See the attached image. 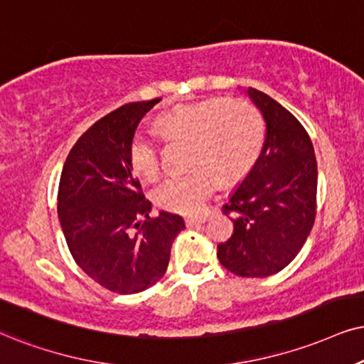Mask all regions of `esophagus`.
I'll return each instance as SVG.
<instances>
[{
  "label": "esophagus",
  "mask_w": 364,
  "mask_h": 364,
  "mask_svg": "<svg viewBox=\"0 0 364 364\" xmlns=\"http://www.w3.org/2000/svg\"><path fill=\"white\" fill-rule=\"evenodd\" d=\"M205 222H206V216H195V218H186V227L193 228V227H198V225H201Z\"/></svg>",
  "instance_id": "1"
}]
</instances>
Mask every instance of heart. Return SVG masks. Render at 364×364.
<instances>
[{
  "mask_svg": "<svg viewBox=\"0 0 364 364\" xmlns=\"http://www.w3.org/2000/svg\"><path fill=\"white\" fill-rule=\"evenodd\" d=\"M154 126L166 141H186V164L191 171L168 178L156 188L159 208L195 215L213 188L242 181L254 169L265 142V124L255 105L243 99L213 97L178 105L156 117ZM129 164L142 179L158 178L159 146L137 134L129 142Z\"/></svg>",
  "mask_w": 364,
  "mask_h": 364,
  "instance_id": "b5f03b06",
  "label": "heart"
}]
</instances>
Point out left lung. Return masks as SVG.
I'll return each instance as SVG.
<instances>
[{
  "label": "left lung",
  "mask_w": 364,
  "mask_h": 364,
  "mask_svg": "<svg viewBox=\"0 0 364 364\" xmlns=\"http://www.w3.org/2000/svg\"><path fill=\"white\" fill-rule=\"evenodd\" d=\"M264 116L262 154L225 213H232L233 235L220 243V264L240 277H269L296 259L316 218L317 163L302 124L264 92L248 87Z\"/></svg>",
  "instance_id": "obj_1"
}]
</instances>
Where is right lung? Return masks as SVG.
Masks as SVG:
<instances>
[{
  "instance_id": "obj_1",
  "label": "right lung",
  "mask_w": 364,
  "mask_h": 364,
  "mask_svg": "<svg viewBox=\"0 0 364 364\" xmlns=\"http://www.w3.org/2000/svg\"><path fill=\"white\" fill-rule=\"evenodd\" d=\"M161 99L131 102L99 119L75 142L58 185V218L68 250L110 292L149 289L168 269L179 215L151 218V201L129 164V142Z\"/></svg>"
}]
</instances>
